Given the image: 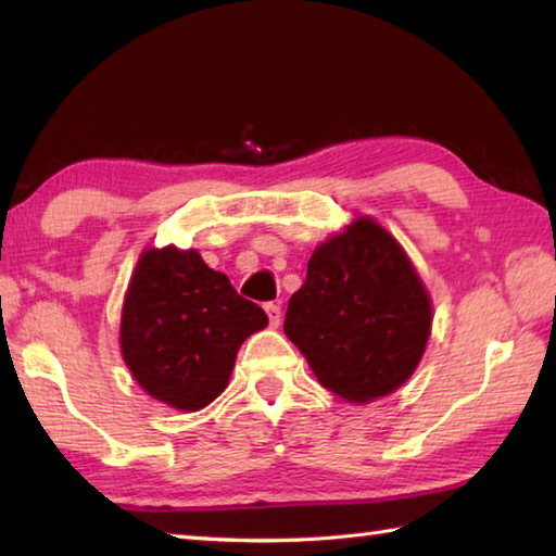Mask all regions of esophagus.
<instances>
[{
    "instance_id": "obj_1",
    "label": "esophagus",
    "mask_w": 556,
    "mask_h": 556,
    "mask_svg": "<svg viewBox=\"0 0 556 556\" xmlns=\"http://www.w3.org/2000/svg\"><path fill=\"white\" fill-rule=\"evenodd\" d=\"M265 312L269 316V326L277 328L281 324V306H279V301H271V304H267Z\"/></svg>"
}]
</instances>
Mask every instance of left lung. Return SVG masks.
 I'll use <instances>...</instances> for the list:
<instances>
[{
	"label": "left lung",
	"instance_id": "left-lung-1",
	"mask_svg": "<svg viewBox=\"0 0 556 556\" xmlns=\"http://www.w3.org/2000/svg\"><path fill=\"white\" fill-rule=\"evenodd\" d=\"M431 318V296L402 244L357 215L314 250L306 281L289 299L285 333L326 390L365 404L412 378Z\"/></svg>",
	"mask_w": 556,
	"mask_h": 556
}]
</instances>
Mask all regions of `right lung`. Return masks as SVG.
Segmentation results:
<instances>
[{"instance_id":"obj_1","label":"right lung","mask_w":556,"mask_h":556,"mask_svg":"<svg viewBox=\"0 0 556 556\" xmlns=\"http://www.w3.org/2000/svg\"><path fill=\"white\" fill-rule=\"evenodd\" d=\"M267 314L242 299L199 250L147 248L125 291L119 348L149 397L199 412L228 388L244 338Z\"/></svg>"}]
</instances>
